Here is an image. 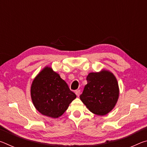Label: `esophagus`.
Wrapping results in <instances>:
<instances>
[{"label": "esophagus", "mask_w": 147, "mask_h": 147, "mask_svg": "<svg viewBox=\"0 0 147 147\" xmlns=\"http://www.w3.org/2000/svg\"><path fill=\"white\" fill-rule=\"evenodd\" d=\"M75 93L77 95V96H79L80 94V89H78V90H76L75 91Z\"/></svg>", "instance_id": "esophagus-1"}]
</instances>
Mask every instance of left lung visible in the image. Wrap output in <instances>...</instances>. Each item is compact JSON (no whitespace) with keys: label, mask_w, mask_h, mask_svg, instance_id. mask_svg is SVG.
<instances>
[{"label":"left lung","mask_w":147,"mask_h":147,"mask_svg":"<svg viewBox=\"0 0 147 147\" xmlns=\"http://www.w3.org/2000/svg\"><path fill=\"white\" fill-rule=\"evenodd\" d=\"M88 84L80 98L87 108L98 115L108 113L117 102L119 86L113 74L108 71L91 73L87 76Z\"/></svg>","instance_id":"1"}]
</instances>
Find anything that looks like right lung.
<instances>
[{
    "mask_svg": "<svg viewBox=\"0 0 147 147\" xmlns=\"http://www.w3.org/2000/svg\"><path fill=\"white\" fill-rule=\"evenodd\" d=\"M31 97L41 114L57 118L67 110L76 96L58 73L51 67H45L32 82Z\"/></svg>",
    "mask_w": 147,
    "mask_h": 147,
    "instance_id": "obj_1",
    "label": "right lung"
}]
</instances>
